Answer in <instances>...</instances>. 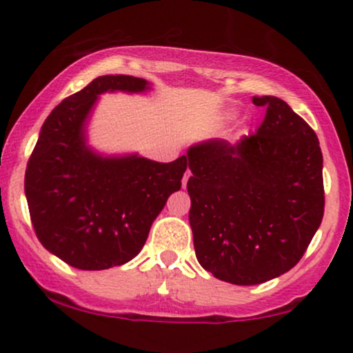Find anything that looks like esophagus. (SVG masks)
I'll use <instances>...</instances> for the list:
<instances>
[{
    "label": "esophagus",
    "mask_w": 353,
    "mask_h": 353,
    "mask_svg": "<svg viewBox=\"0 0 353 353\" xmlns=\"http://www.w3.org/2000/svg\"><path fill=\"white\" fill-rule=\"evenodd\" d=\"M189 177H190V171L188 169V171L184 172V177H182V188L185 189V185H188V181H189Z\"/></svg>",
    "instance_id": "34e87169"
}]
</instances>
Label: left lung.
Segmentation results:
<instances>
[{"instance_id": "left-lung-1", "label": "left lung", "mask_w": 353, "mask_h": 353, "mask_svg": "<svg viewBox=\"0 0 353 353\" xmlns=\"http://www.w3.org/2000/svg\"><path fill=\"white\" fill-rule=\"evenodd\" d=\"M254 136L188 149L189 222L199 264L219 281L255 285L289 272L323 217V157L312 128L275 96Z\"/></svg>"}]
</instances>
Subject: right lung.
<instances>
[{"label": "right lung", "instance_id": "1", "mask_svg": "<svg viewBox=\"0 0 353 353\" xmlns=\"http://www.w3.org/2000/svg\"><path fill=\"white\" fill-rule=\"evenodd\" d=\"M151 89L143 78L99 76L52 109L39 131L24 194L39 242L71 267L104 270L134 259L169 196L181 189L184 156L157 163L89 144L88 125L101 94Z\"/></svg>", "mask_w": 353, "mask_h": 353}]
</instances>
